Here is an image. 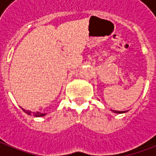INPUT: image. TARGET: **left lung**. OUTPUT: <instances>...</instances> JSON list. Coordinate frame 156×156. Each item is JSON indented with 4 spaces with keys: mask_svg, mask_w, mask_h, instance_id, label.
<instances>
[{
    "mask_svg": "<svg viewBox=\"0 0 156 156\" xmlns=\"http://www.w3.org/2000/svg\"><path fill=\"white\" fill-rule=\"evenodd\" d=\"M114 113H117V114H122V113H125L124 111H115V110H114Z\"/></svg>",
    "mask_w": 156,
    "mask_h": 156,
    "instance_id": "left-lung-1",
    "label": "left lung"
}]
</instances>
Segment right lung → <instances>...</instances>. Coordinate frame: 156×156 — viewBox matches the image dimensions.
<instances>
[{"instance_id": "obj_1", "label": "right lung", "mask_w": 156, "mask_h": 156, "mask_svg": "<svg viewBox=\"0 0 156 156\" xmlns=\"http://www.w3.org/2000/svg\"><path fill=\"white\" fill-rule=\"evenodd\" d=\"M24 111H25V113L27 114H29V115H30V114H33L34 116H36V117H40V116H43V115H45L44 114H40V113H38V112H37V113H31L30 111H29V110H25V109H23Z\"/></svg>"}]
</instances>
